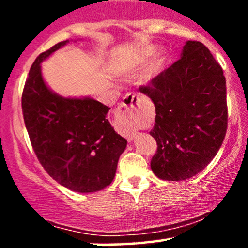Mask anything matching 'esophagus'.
Returning a JSON list of instances; mask_svg holds the SVG:
<instances>
[{
	"mask_svg": "<svg viewBox=\"0 0 248 248\" xmlns=\"http://www.w3.org/2000/svg\"><path fill=\"white\" fill-rule=\"evenodd\" d=\"M141 105V96L136 94V93H129V94L124 96V101L119 106V113H120V115L128 120V140H133L136 134V128H138L136 115H138Z\"/></svg>",
	"mask_w": 248,
	"mask_h": 248,
	"instance_id": "34e87169",
	"label": "esophagus"
}]
</instances>
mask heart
Segmentation results:
<instances>
[{"label": "heart", "instance_id": "obj_1", "mask_svg": "<svg viewBox=\"0 0 248 248\" xmlns=\"http://www.w3.org/2000/svg\"><path fill=\"white\" fill-rule=\"evenodd\" d=\"M156 49L157 47L154 46V45H148V46L141 47L138 52L135 53V56L133 57L132 61L129 62V65H128V70L130 72H138L140 71L144 65L147 64L148 61L152 58V56L156 52ZM168 62V56L166 52H160L155 58L153 59L152 62H150L149 67H148L146 76H144V79L147 81H153L154 79L157 78L158 76L163 72L164 69L167 66Z\"/></svg>", "mask_w": 248, "mask_h": 248}]
</instances>
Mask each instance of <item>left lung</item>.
<instances>
[{
  "mask_svg": "<svg viewBox=\"0 0 248 248\" xmlns=\"http://www.w3.org/2000/svg\"><path fill=\"white\" fill-rule=\"evenodd\" d=\"M140 91L155 105L153 172L164 181L197 175L226 134V80L220 65L205 45L187 41L181 58Z\"/></svg>",
  "mask_w": 248,
  "mask_h": 248,
  "instance_id": "obj_1",
  "label": "left lung"
}]
</instances>
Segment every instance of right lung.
Returning <instances> with one entry per match:
<instances>
[{
  "label": "right lung",
  "instance_id": "1",
  "mask_svg": "<svg viewBox=\"0 0 248 248\" xmlns=\"http://www.w3.org/2000/svg\"><path fill=\"white\" fill-rule=\"evenodd\" d=\"M67 43H58L33 62L22 110L33 152L46 172L72 191L95 192L112 183L127 140L110 126L106 105L90 96L64 98L45 84L41 62Z\"/></svg>",
  "mask_w": 248,
  "mask_h": 248
}]
</instances>
